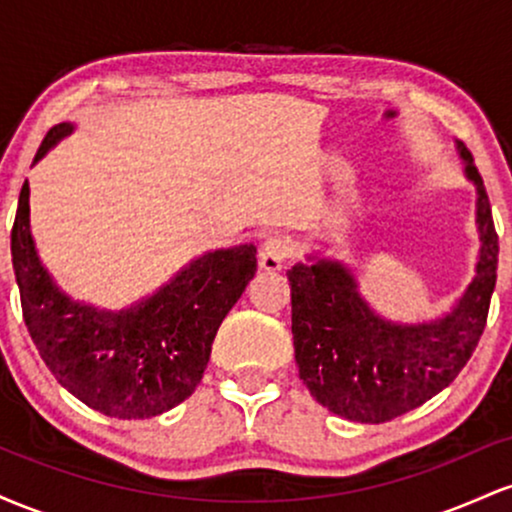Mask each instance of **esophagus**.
Returning <instances> with one entry per match:
<instances>
[{
    "instance_id": "34e87169",
    "label": "esophagus",
    "mask_w": 512,
    "mask_h": 512,
    "mask_svg": "<svg viewBox=\"0 0 512 512\" xmlns=\"http://www.w3.org/2000/svg\"><path fill=\"white\" fill-rule=\"evenodd\" d=\"M289 255H291L289 240L281 236H269L262 243L260 267L267 269V272H276V269H281V264L289 260Z\"/></svg>"
}]
</instances>
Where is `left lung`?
<instances>
[{
  "mask_svg": "<svg viewBox=\"0 0 512 512\" xmlns=\"http://www.w3.org/2000/svg\"><path fill=\"white\" fill-rule=\"evenodd\" d=\"M467 175L477 182L481 255L477 276L443 320L402 327L373 315L342 264L317 260L289 269L291 332L298 373L322 407L358 424H385L421 407L467 366L489 317L496 286L498 233L489 195L460 144Z\"/></svg>",
  "mask_w": 512,
  "mask_h": 512,
  "instance_id": "8db88e82",
  "label": "left lung"
}]
</instances>
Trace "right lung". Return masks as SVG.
Masks as SVG:
<instances>
[{
	"label": "right lung",
	"instance_id": "right-lung-1",
	"mask_svg": "<svg viewBox=\"0 0 512 512\" xmlns=\"http://www.w3.org/2000/svg\"><path fill=\"white\" fill-rule=\"evenodd\" d=\"M72 125L45 134L33 161ZM255 245L199 257L156 296L122 313L69 301L35 255L28 182L11 228L23 320L45 366L86 407L115 419H149L185 402L202 380L216 330L255 276Z\"/></svg>",
	"mask_w": 512,
	"mask_h": 512
}]
</instances>
